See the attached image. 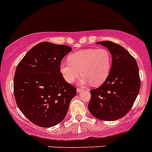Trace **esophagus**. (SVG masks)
I'll return each instance as SVG.
<instances>
[{"label":"esophagus","instance_id":"esophagus-1","mask_svg":"<svg viewBox=\"0 0 152 152\" xmlns=\"http://www.w3.org/2000/svg\"><path fill=\"white\" fill-rule=\"evenodd\" d=\"M82 90H84L83 88H80V87H79V88H77V93H80V92L82 91Z\"/></svg>","mask_w":152,"mask_h":152}]
</instances>
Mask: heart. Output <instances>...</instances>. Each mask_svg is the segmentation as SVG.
<instances>
[{
	"instance_id": "1",
	"label": "heart",
	"mask_w": 152,
	"mask_h": 152,
	"mask_svg": "<svg viewBox=\"0 0 152 152\" xmlns=\"http://www.w3.org/2000/svg\"><path fill=\"white\" fill-rule=\"evenodd\" d=\"M68 61L59 65L61 75L68 83L74 82L81 73L79 84L99 85L107 79L112 66L111 54L103 48L78 50L69 55Z\"/></svg>"
}]
</instances>
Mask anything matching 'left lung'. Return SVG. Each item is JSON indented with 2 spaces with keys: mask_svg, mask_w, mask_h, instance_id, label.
<instances>
[{
  "mask_svg": "<svg viewBox=\"0 0 152 152\" xmlns=\"http://www.w3.org/2000/svg\"><path fill=\"white\" fill-rule=\"evenodd\" d=\"M112 55L111 70L100 87L90 90L88 104L90 113L102 121L121 118L132 107L140 87L136 60L121 45L111 41H102Z\"/></svg>",
  "mask_w": 152,
  "mask_h": 152,
  "instance_id": "8db88e82",
  "label": "left lung"
}]
</instances>
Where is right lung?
<instances>
[{
    "label": "right lung",
    "mask_w": 152,
    "mask_h": 152,
    "mask_svg": "<svg viewBox=\"0 0 152 152\" xmlns=\"http://www.w3.org/2000/svg\"><path fill=\"white\" fill-rule=\"evenodd\" d=\"M72 48L42 42L28 50L14 76V95L23 114L35 125L51 127L66 116L76 88L67 83L59 65Z\"/></svg>",
    "instance_id": "right-lung-1"
}]
</instances>
